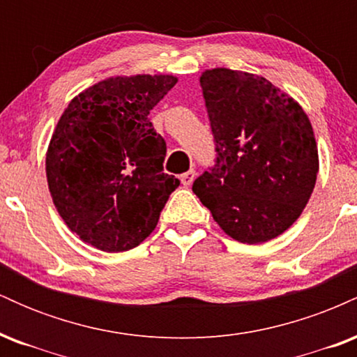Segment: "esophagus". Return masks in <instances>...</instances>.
<instances>
[{"label":"esophagus","mask_w":357,"mask_h":357,"mask_svg":"<svg viewBox=\"0 0 357 357\" xmlns=\"http://www.w3.org/2000/svg\"><path fill=\"white\" fill-rule=\"evenodd\" d=\"M195 176H196V173L195 171H188V173H184V174H181V183H183V186H190V184L192 183V179H195Z\"/></svg>","instance_id":"obj_1"}]
</instances>
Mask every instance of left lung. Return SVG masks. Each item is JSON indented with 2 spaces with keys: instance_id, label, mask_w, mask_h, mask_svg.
<instances>
[{
  "instance_id": "1",
  "label": "left lung",
  "mask_w": 357,
  "mask_h": 357,
  "mask_svg": "<svg viewBox=\"0 0 357 357\" xmlns=\"http://www.w3.org/2000/svg\"><path fill=\"white\" fill-rule=\"evenodd\" d=\"M199 84L216 159L195 179L192 192L233 240L275 238L301 216L317 179L309 117L260 75L213 68Z\"/></svg>"
}]
</instances>
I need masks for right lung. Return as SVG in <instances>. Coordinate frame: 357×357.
<instances>
[{"label":"right lung","mask_w":357,"mask_h":357,"mask_svg":"<svg viewBox=\"0 0 357 357\" xmlns=\"http://www.w3.org/2000/svg\"><path fill=\"white\" fill-rule=\"evenodd\" d=\"M173 75L110 77L73 99L47 151L48 190L65 225L85 243L116 253L153 233L179 186L166 174V142L149 112Z\"/></svg>","instance_id":"right-lung-1"}]
</instances>
